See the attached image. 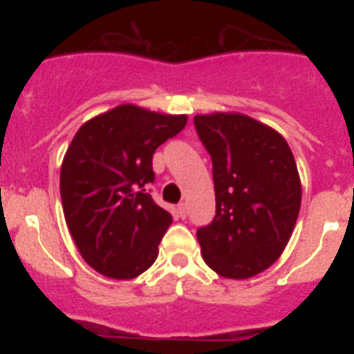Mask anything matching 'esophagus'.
Masks as SVG:
<instances>
[{
    "label": "esophagus",
    "instance_id": "esophagus-1",
    "mask_svg": "<svg viewBox=\"0 0 354 354\" xmlns=\"http://www.w3.org/2000/svg\"><path fill=\"white\" fill-rule=\"evenodd\" d=\"M177 212H179L180 218H186L187 211H186V204H184V202H180V204L177 205Z\"/></svg>",
    "mask_w": 354,
    "mask_h": 354
}]
</instances>
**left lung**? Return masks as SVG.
Returning a JSON list of instances; mask_svg holds the SVG:
<instances>
[{"mask_svg": "<svg viewBox=\"0 0 354 354\" xmlns=\"http://www.w3.org/2000/svg\"><path fill=\"white\" fill-rule=\"evenodd\" d=\"M212 159L216 216L196 230L212 271L246 280L286 250L301 205V180L282 134L243 113L196 115Z\"/></svg>", "mask_w": 354, "mask_h": 354, "instance_id": "1", "label": "left lung"}]
</instances>
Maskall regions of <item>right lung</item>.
Returning a JSON list of instances; mask_svg holds the SVG:
<instances>
[{
    "instance_id": "1",
    "label": "right lung",
    "mask_w": 354,
    "mask_h": 354,
    "mask_svg": "<svg viewBox=\"0 0 354 354\" xmlns=\"http://www.w3.org/2000/svg\"><path fill=\"white\" fill-rule=\"evenodd\" d=\"M186 115L120 104L77 129L60 170L62 205L84 262L113 280L154 264L171 214L145 192L152 156L186 126Z\"/></svg>"
}]
</instances>
